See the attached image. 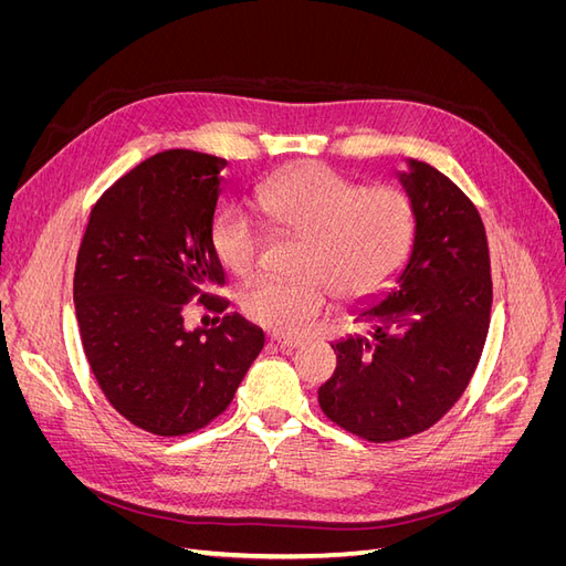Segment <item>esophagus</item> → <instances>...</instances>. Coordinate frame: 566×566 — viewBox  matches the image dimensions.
Returning a JSON list of instances; mask_svg holds the SVG:
<instances>
[{"mask_svg":"<svg viewBox=\"0 0 566 566\" xmlns=\"http://www.w3.org/2000/svg\"><path fill=\"white\" fill-rule=\"evenodd\" d=\"M271 342H273V345H279L281 349H297V347H304V339H300V337L271 335Z\"/></svg>","mask_w":566,"mask_h":566,"instance_id":"esophagus-1","label":"esophagus"}]
</instances>
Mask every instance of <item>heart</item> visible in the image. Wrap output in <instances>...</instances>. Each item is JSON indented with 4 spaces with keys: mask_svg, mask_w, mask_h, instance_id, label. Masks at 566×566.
Returning <instances> with one entry per match:
<instances>
[{
    "mask_svg": "<svg viewBox=\"0 0 566 566\" xmlns=\"http://www.w3.org/2000/svg\"><path fill=\"white\" fill-rule=\"evenodd\" d=\"M254 208L273 229L306 243L297 262L300 279H262L241 295L250 321L283 335L310 331L333 293L347 302L380 293L399 273L416 235L413 202L401 188H361L318 163L290 167L262 181ZM210 241L233 276H248L260 262V233L241 210H221Z\"/></svg>",
    "mask_w": 566,
    "mask_h": 566,
    "instance_id": "obj_1",
    "label": "heart"
}]
</instances>
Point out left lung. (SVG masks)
Returning a JSON list of instances; mask_svg holds the SVG:
<instances>
[{
    "label": "left lung",
    "mask_w": 566,
    "mask_h": 566,
    "mask_svg": "<svg viewBox=\"0 0 566 566\" xmlns=\"http://www.w3.org/2000/svg\"><path fill=\"white\" fill-rule=\"evenodd\" d=\"M394 179L413 202V245L391 287L352 310L366 333L333 342L337 368L318 389L325 416L375 443L424 432L458 401L493 300L486 231L470 198L416 158Z\"/></svg>",
    "instance_id": "obj_1"
}]
</instances>
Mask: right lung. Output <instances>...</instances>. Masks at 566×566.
Returning a JSON list of instances; mask_svg holds the SVG:
<instances>
[{
  "label": "right lung",
  "mask_w": 566,
  "mask_h": 566,
  "mask_svg": "<svg viewBox=\"0 0 566 566\" xmlns=\"http://www.w3.org/2000/svg\"><path fill=\"white\" fill-rule=\"evenodd\" d=\"M224 158L169 148L98 198L77 252L73 302L84 354L119 416L146 432H196L224 410L264 347L241 314L184 325V304L224 283L210 231ZM227 300L214 304L224 312Z\"/></svg>",
  "instance_id": "add662e5"
}]
</instances>
